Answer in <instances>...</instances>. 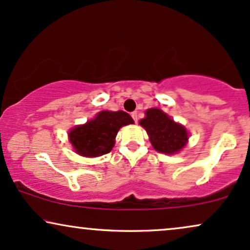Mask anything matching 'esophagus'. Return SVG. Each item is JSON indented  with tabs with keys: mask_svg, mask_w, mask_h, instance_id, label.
Returning <instances> with one entry per match:
<instances>
[{
	"mask_svg": "<svg viewBox=\"0 0 250 250\" xmlns=\"http://www.w3.org/2000/svg\"><path fill=\"white\" fill-rule=\"evenodd\" d=\"M131 118L134 119L135 122H137V112H132L131 113Z\"/></svg>",
	"mask_w": 250,
	"mask_h": 250,
	"instance_id": "esophagus-1",
	"label": "esophagus"
}]
</instances>
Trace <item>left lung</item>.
Returning <instances> with one entry per match:
<instances>
[{
	"label": "left lung",
	"instance_id": "1",
	"mask_svg": "<svg viewBox=\"0 0 250 250\" xmlns=\"http://www.w3.org/2000/svg\"><path fill=\"white\" fill-rule=\"evenodd\" d=\"M140 125L146 130L151 144L158 152L174 154L188 142V131L159 108H150Z\"/></svg>",
	"mask_w": 250,
	"mask_h": 250
}]
</instances>
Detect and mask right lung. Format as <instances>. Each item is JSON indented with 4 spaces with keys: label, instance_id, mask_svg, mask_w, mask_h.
Here are the masks:
<instances>
[{
    "label": "right lung",
    "instance_id": "obj_1",
    "mask_svg": "<svg viewBox=\"0 0 250 250\" xmlns=\"http://www.w3.org/2000/svg\"><path fill=\"white\" fill-rule=\"evenodd\" d=\"M132 123L131 116L123 110H103L85 125L72 128L68 134L69 141L76 153L88 158L99 157L112 151L120 128Z\"/></svg>",
    "mask_w": 250,
    "mask_h": 250
}]
</instances>
